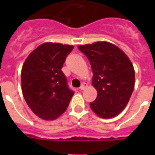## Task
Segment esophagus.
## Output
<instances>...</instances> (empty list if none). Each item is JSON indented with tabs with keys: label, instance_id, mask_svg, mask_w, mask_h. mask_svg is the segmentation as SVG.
<instances>
[{
	"label": "esophagus",
	"instance_id": "34e87169",
	"mask_svg": "<svg viewBox=\"0 0 155 155\" xmlns=\"http://www.w3.org/2000/svg\"><path fill=\"white\" fill-rule=\"evenodd\" d=\"M87 87V84L86 83H82V84H81V86L80 87V89H81V91H84L85 88Z\"/></svg>",
	"mask_w": 155,
	"mask_h": 155
}]
</instances>
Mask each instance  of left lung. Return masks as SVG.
<instances>
[{
  "instance_id": "1",
  "label": "left lung",
  "mask_w": 155,
  "mask_h": 155,
  "mask_svg": "<svg viewBox=\"0 0 155 155\" xmlns=\"http://www.w3.org/2000/svg\"><path fill=\"white\" fill-rule=\"evenodd\" d=\"M78 49L91 63L92 84L97 97L90 105L98 116L110 119L125 108L134 87V70L130 60L116 45L98 41Z\"/></svg>"
}]
</instances>
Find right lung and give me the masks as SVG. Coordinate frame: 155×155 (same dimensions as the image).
Masks as SVG:
<instances>
[{
  "label": "right lung",
  "instance_id": "obj_1",
  "mask_svg": "<svg viewBox=\"0 0 155 155\" xmlns=\"http://www.w3.org/2000/svg\"><path fill=\"white\" fill-rule=\"evenodd\" d=\"M74 46L46 42L32 51L21 70L22 94L34 114L54 120L66 110L74 94L61 71Z\"/></svg>",
  "mask_w": 155,
  "mask_h": 155
}]
</instances>
